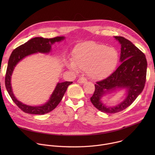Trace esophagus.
I'll use <instances>...</instances> for the list:
<instances>
[{"label": "esophagus", "mask_w": 155, "mask_h": 155, "mask_svg": "<svg viewBox=\"0 0 155 155\" xmlns=\"http://www.w3.org/2000/svg\"><path fill=\"white\" fill-rule=\"evenodd\" d=\"M86 81H87V80L84 77H80L77 80V82L79 83H86Z\"/></svg>", "instance_id": "34e87169"}]
</instances>
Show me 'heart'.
<instances>
[{"label":"heart","instance_id":"b5f03b06","mask_svg":"<svg viewBox=\"0 0 155 155\" xmlns=\"http://www.w3.org/2000/svg\"><path fill=\"white\" fill-rule=\"evenodd\" d=\"M119 53L114 47L94 41L80 43L72 52V61L66 66L74 72L86 71L93 80H102L111 75L118 64Z\"/></svg>","mask_w":155,"mask_h":155}]
</instances>
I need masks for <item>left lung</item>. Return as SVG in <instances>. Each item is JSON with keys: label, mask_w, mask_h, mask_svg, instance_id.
<instances>
[{"label": "left lung", "mask_w": 155, "mask_h": 155, "mask_svg": "<svg viewBox=\"0 0 155 155\" xmlns=\"http://www.w3.org/2000/svg\"><path fill=\"white\" fill-rule=\"evenodd\" d=\"M121 44V65L107 78L95 84V91L90 98L94 106L107 114H115L131 105L142 92L147 75V62L145 54L133 43L123 37L115 36ZM124 89L126 97L120 104L107 106L101 101L105 94Z\"/></svg>", "instance_id": "1"}]
</instances>
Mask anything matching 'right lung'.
<instances>
[{
	"instance_id": "obj_1",
	"label": "right lung",
	"mask_w": 155,
	"mask_h": 155,
	"mask_svg": "<svg viewBox=\"0 0 155 155\" xmlns=\"http://www.w3.org/2000/svg\"><path fill=\"white\" fill-rule=\"evenodd\" d=\"M65 39V37H56L53 38H45L43 37L33 38L23 45L17 47L12 53L7 65L5 83L6 89L13 101L16 105L25 113L34 115H43L47 114L54 109L62 100L68 86L72 81H64L58 83L55 89L50 96L49 100L44 104L38 106H32L23 104L18 101L15 96L12 84L11 78L16 65L28 56L35 53L48 54L51 50V46L55 42H59Z\"/></svg>"
}]
</instances>
